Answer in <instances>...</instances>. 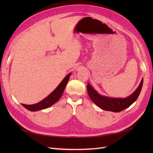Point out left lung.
<instances>
[{
	"label": "left lung",
	"instance_id": "1",
	"mask_svg": "<svg viewBox=\"0 0 153 153\" xmlns=\"http://www.w3.org/2000/svg\"><path fill=\"white\" fill-rule=\"evenodd\" d=\"M143 84V78L140 84L137 87L135 91L130 96L125 98H115L101 96L94 89L89 83L87 84V92L90 98L100 108L106 111H111L114 112H119L127 108L133 104L139 96Z\"/></svg>",
	"mask_w": 153,
	"mask_h": 153
}]
</instances>
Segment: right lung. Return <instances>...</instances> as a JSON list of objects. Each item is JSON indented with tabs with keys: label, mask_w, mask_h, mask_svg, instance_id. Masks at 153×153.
<instances>
[{
	"label": "right lung",
	"mask_w": 153,
	"mask_h": 153,
	"mask_svg": "<svg viewBox=\"0 0 153 153\" xmlns=\"http://www.w3.org/2000/svg\"><path fill=\"white\" fill-rule=\"evenodd\" d=\"M70 75L71 73H69L68 75L66 76V77L64 78L62 82L60 83L59 85L56 87V89H55L52 93L49 94L47 98H45L42 101H41L40 102L37 103L34 105H22L24 106L25 108L30 111H32V112H35V111L47 108L49 106H52L61 98V97L63 94L64 89H65V87L68 84V82L69 80Z\"/></svg>",
	"instance_id": "right-lung-1"
}]
</instances>
